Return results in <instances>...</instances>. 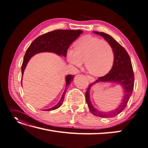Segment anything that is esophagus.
Wrapping results in <instances>:
<instances>
[{
	"label": "esophagus",
	"mask_w": 148,
	"mask_h": 148,
	"mask_svg": "<svg viewBox=\"0 0 148 148\" xmlns=\"http://www.w3.org/2000/svg\"><path fill=\"white\" fill-rule=\"evenodd\" d=\"M87 77H88V80L90 82H94V81H95V79H94V78L93 77H92V76H90V75H87Z\"/></svg>",
	"instance_id": "esophagus-1"
}]
</instances>
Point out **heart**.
<instances>
[{"label":"heart","instance_id":"b5f03b06","mask_svg":"<svg viewBox=\"0 0 148 148\" xmlns=\"http://www.w3.org/2000/svg\"><path fill=\"white\" fill-rule=\"evenodd\" d=\"M74 47V50L71 49L67 52V59L71 64L79 67L84 62L87 71L95 76H103L112 69L115 53L108 41L85 36L75 42Z\"/></svg>","mask_w":148,"mask_h":148}]
</instances>
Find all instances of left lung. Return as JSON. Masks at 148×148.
Instances as JSON below:
<instances>
[{"label": "left lung", "instance_id": "obj_1", "mask_svg": "<svg viewBox=\"0 0 148 148\" xmlns=\"http://www.w3.org/2000/svg\"><path fill=\"white\" fill-rule=\"evenodd\" d=\"M97 34L103 36L104 39L110 43L112 46L115 53V59L113 66L111 71L103 77L97 78L96 81L92 82L88 86L86 92V102L88 104L89 111L94 116L103 118L113 117L122 112L126 107L129 99L133 91L134 84V75L132 70V66L130 57L125 49L116 40L104 32H94ZM113 82L121 84L125 90V96L119 106L114 110L109 112H103L97 110L93 107L90 100L89 91L90 88L97 82Z\"/></svg>", "mask_w": 148, "mask_h": 148}]
</instances>
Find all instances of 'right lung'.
<instances>
[{
    "mask_svg": "<svg viewBox=\"0 0 148 148\" xmlns=\"http://www.w3.org/2000/svg\"><path fill=\"white\" fill-rule=\"evenodd\" d=\"M83 31L81 30H56L54 31L45 33L36 38L26 51L21 67L22 75H23L24 69L30 59L37 53L51 52L56 53L59 56L66 57L67 49L69 45ZM74 77V75L69 74L67 75L66 77V89L63 92L61 99L55 106L45 109V111L54 110L59 108L62 105L64 99V95L67 90V87L73 81Z\"/></svg>",
    "mask_w": 148,
    "mask_h": 148,
    "instance_id": "add662e5",
    "label": "right lung"
}]
</instances>
